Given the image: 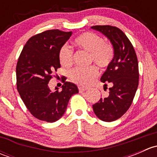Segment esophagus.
I'll use <instances>...</instances> for the list:
<instances>
[{
	"instance_id": "obj_1",
	"label": "esophagus",
	"mask_w": 157,
	"mask_h": 157,
	"mask_svg": "<svg viewBox=\"0 0 157 157\" xmlns=\"http://www.w3.org/2000/svg\"><path fill=\"white\" fill-rule=\"evenodd\" d=\"M78 89H79V91H80V92L86 91V90H87V88H86V87H83V86H79Z\"/></svg>"
}]
</instances>
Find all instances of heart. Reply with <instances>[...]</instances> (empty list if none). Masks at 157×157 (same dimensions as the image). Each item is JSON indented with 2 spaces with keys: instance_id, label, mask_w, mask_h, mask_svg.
Here are the masks:
<instances>
[{
  "instance_id": "1",
  "label": "heart",
  "mask_w": 157,
  "mask_h": 157,
  "mask_svg": "<svg viewBox=\"0 0 157 157\" xmlns=\"http://www.w3.org/2000/svg\"><path fill=\"white\" fill-rule=\"evenodd\" d=\"M77 48L90 52V61H93L101 68H105L112 62L114 50L112 45L105 42L98 35L93 33H83L74 40ZM73 52L66 45L61 47L59 52V60L61 65L69 67L73 63ZM99 72L93 66L87 68L76 67L70 72V78L73 82L81 86H87L97 77Z\"/></svg>"
}]
</instances>
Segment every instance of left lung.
<instances>
[{"label":"left lung","mask_w":157,"mask_h":157,"mask_svg":"<svg viewBox=\"0 0 157 157\" xmlns=\"http://www.w3.org/2000/svg\"><path fill=\"white\" fill-rule=\"evenodd\" d=\"M91 28L106 36L114 49L112 62L100 79L105 90L108 83L111 86L109 94L93 105L99 119L110 122L121 118L132 103L138 86V61L132 44L121 29L112 26Z\"/></svg>","instance_id":"left-lung-1"}]
</instances>
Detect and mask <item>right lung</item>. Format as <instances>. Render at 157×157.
I'll use <instances>...</instances> for the list:
<instances>
[{
	"instance_id": "obj_1",
	"label": "right lung",
	"mask_w": 157,
	"mask_h": 157,
	"mask_svg": "<svg viewBox=\"0 0 157 157\" xmlns=\"http://www.w3.org/2000/svg\"><path fill=\"white\" fill-rule=\"evenodd\" d=\"M72 32L51 29L33 36L26 42L17 61V90L30 113L42 121L55 122L63 116L77 86L66 82L61 90L52 91L48 82L52 72L61 67L59 52Z\"/></svg>"
}]
</instances>
